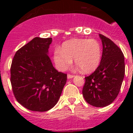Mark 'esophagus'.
Wrapping results in <instances>:
<instances>
[{
	"mask_svg": "<svg viewBox=\"0 0 133 133\" xmlns=\"http://www.w3.org/2000/svg\"><path fill=\"white\" fill-rule=\"evenodd\" d=\"M73 77H74V75H70V74L68 75V78H72Z\"/></svg>",
	"mask_w": 133,
	"mask_h": 133,
	"instance_id": "1",
	"label": "esophagus"
}]
</instances>
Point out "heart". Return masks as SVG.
I'll return each mask as SVG.
<instances>
[{"label": "heart", "mask_w": 133, "mask_h": 133, "mask_svg": "<svg viewBox=\"0 0 133 133\" xmlns=\"http://www.w3.org/2000/svg\"><path fill=\"white\" fill-rule=\"evenodd\" d=\"M101 56V45L97 40L74 38L65 42L60 49H56L54 61L58 69L65 71L74 59L75 65L81 71L89 73L98 66Z\"/></svg>", "instance_id": "obj_1"}]
</instances>
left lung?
<instances>
[{"label": "left lung", "instance_id": "8db88e82", "mask_svg": "<svg viewBox=\"0 0 133 133\" xmlns=\"http://www.w3.org/2000/svg\"><path fill=\"white\" fill-rule=\"evenodd\" d=\"M103 45L102 56L99 66L85 77L82 94L85 101L95 107L111 104L121 89L125 75L124 56L117 45L100 34Z\"/></svg>", "mask_w": 133, "mask_h": 133}]
</instances>
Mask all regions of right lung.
I'll use <instances>...</instances> for the list:
<instances>
[{
    "label": "right lung",
    "mask_w": 133,
    "mask_h": 133,
    "mask_svg": "<svg viewBox=\"0 0 133 133\" xmlns=\"http://www.w3.org/2000/svg\"><path fill=\"white\" fill-rule=\"evenodd\" d=\"M52 38L35 37L16 52L11 65L13 95L28 109L44 112L58 101L67 74L58 72L48 57Z\"/></svg>",
    "instance_id": "1"
}]
</instances>
